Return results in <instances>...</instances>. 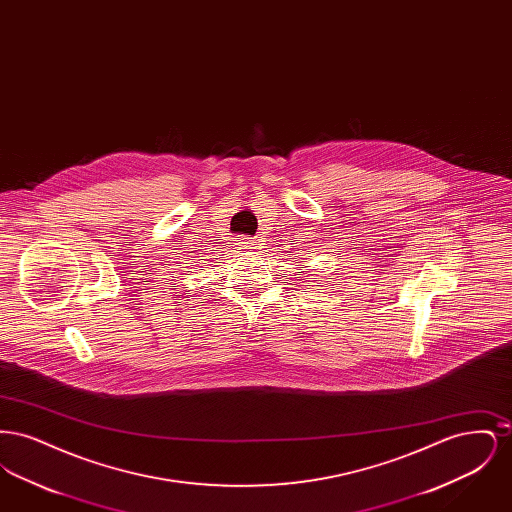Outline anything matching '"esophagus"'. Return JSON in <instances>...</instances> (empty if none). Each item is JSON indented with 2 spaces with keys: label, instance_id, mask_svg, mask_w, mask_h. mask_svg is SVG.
Listing matches in <instances>:
<instances>
[{
  "label": "esophagus",
  "instance_id": "1",
  "mask_svg": "<svg viewBox=\"0 0 512 512\" xmlns=\"http://www.w3.org/2000/svg\"><path fill=\"white\" fill-rule=\"evenodd\" d=\"M244 244H249V242H247V240H245Z\"/></svg>",
  "mask_w": 512,
  "mask_h": 512
}]
</instances>
